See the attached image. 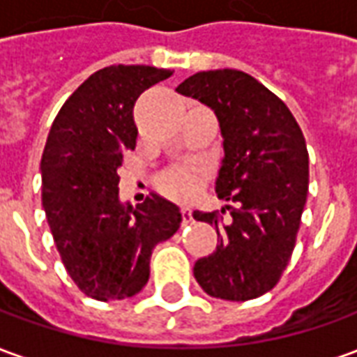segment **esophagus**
I'll return each instance as SVG.
<instances>
[{
  "label": "esophagus",
  "instance_id": "esophagus-1",
  "mask_svg": "<svg viewBox=\"0 0 357 357\" xmlns=\"http://www.w3.org/2000/svg\"><path fill=\"white\" fill-rule=\"evenodd\" d=\"M181 218H183V225H189L193 222V210L189 208V206H183L181 208Z\"/></svg>",
  "mask_w": 357,
  "mask_h": 357
}]
</instances>
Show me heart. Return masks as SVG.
Here are the masks:
<instances>
[{"label": "heart", "instance_id": "obj_1", "mask_svg": "<svg viewBox=\"0 0 357 357\" xmlns=\"http://www.w3.org/2000/svg\"><path fill=\"white\" fill-rule=\"evenodd\" d=\"M206 179V170L199 164H185L174 170L166 172L158 179V189L166 197L176 201H191L195 195L201 191L202 183Z\"/></svg>", "mask_w": 357, "mask_h": 357}]
</instances>
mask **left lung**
Returning <instances> with one entry per match:
<instances>
[{"label": "left lung", "instance_id": "1", "mask_svg": "<svg viewBox=\"0 0 357 357\" xmlns=\"http://www.w3.org/2000/svg\"><path fill=\"white\" fill-rule=\"evenodd\" d=\"M176 91L216 112L225 151L216 193L235 202L225 224V208L193 212L218 233L195 279L214 298H258L279 283L296 245L310 181L304 133L275 93L241 70L197 73Z\"/></svg>", "mask_w": 357, "mask_h": 357}]
</instances>
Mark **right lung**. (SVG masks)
I'll return each instance as SVG.
<instances>
[{
  "label": "right lung",
  "instance_id": "right-lung-1",
  "mask_svg": "<svg viewBox=\"0 0 357 357\" xmlns=\"http://www.w3.org/2000/svg\"><path fill=\"white\" fill-rule=\"evenodd\" d=\"M172 70L112 65L89 76L53 120L42 155V204L66 273L91 298H130L147 284L153 248L179 229L174 202L151 193L122 206L118 168L135 149L133 105Z\"/></svg>",
  "mask_w": 357,
  "mask_h": 357
}]
</instances>
